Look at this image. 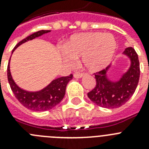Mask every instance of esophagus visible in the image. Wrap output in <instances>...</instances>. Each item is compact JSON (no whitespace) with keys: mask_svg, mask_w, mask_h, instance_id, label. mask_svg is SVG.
<instances>
[{"mask_svg":"<svg viewBox=\"0 0 149 149\" xmlns=\"http://www.w3.org/2000/svg\"><path fill=\"white\" fill-rule=\"evenodd\" d=\"M84 76V74L82 73H74V78H81V77H83Z\"/></svg>","mask_w":149,"mask_h":149,"instance_id":"34e87169","label":"esophagus"}]
</instances>
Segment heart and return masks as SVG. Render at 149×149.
Wrapping results in <instances>:
<instances>
[{"label": "heart", "instance_id": "b5f03b06", "mask_svg": "<svg viewBox=\"0 0 149 149\" xmlns=\"http://www.w3.org/2000/svg\"><path fill=\"white\" fill-rule=\"evenodd\" d=\"M117 48V42L111 34L86 32L70 37L63 45V60L72 63L81 57L84 68L95 72L105 68L111 62Z\"/></svg>", "mask_w": 149, "mask_h": 149}]
</instances>
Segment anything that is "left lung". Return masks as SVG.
<instances>
[{"label":"left lung","mask_w":149,"mask_h":149,"mask_svg":"<svg viewBox=\"0 0 149 149\" xmlns=\"http://www.w3.org/2000/svg\"><path fill=\"white\" fill-rule=\"evenodd\" d=\"M122 55L127 57L130 65L118 80L111 79L108 74L113 68V64L95 74L96 87L87 93V96L93 103L100 107H120L131 98L136 89L140 74L138 55L133 47L126 48Z\"/></svg>","instance_id":"obj_1"}]
</instances>
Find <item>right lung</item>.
Wrapping results in <instances>:
<instances>
[{
    "mask_svg": "<svg viewBox=\"0 0 149 149\" xmlns=\"http://www.w3.org/2000/svg\"><path fill=\"white\" fill-rule=\"evenodd\" d=\"M50 30H41L33 33L22 40L19 42L13 49L12 54L14 50L22 44L38 38L41 35L50 32ZM11 56L7 66V78L13 93L16 98L22 105L25 108L35 111H45L52 109L62 100L65 94L66 86L71 80L73 78L72 74L69 76L60 77L53 80L45 87L38 91H29L19 87L14 81L10 72Z\"/></svg>",
    "mask_w": 149,
    "mask_h": 149,
    "instance_id": "1",
    "label": "right lung"
}]
</instances>
